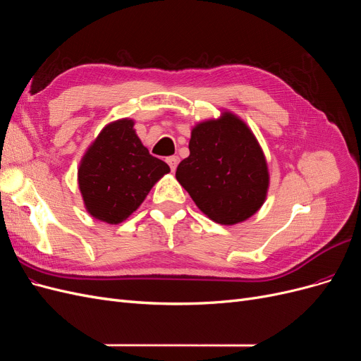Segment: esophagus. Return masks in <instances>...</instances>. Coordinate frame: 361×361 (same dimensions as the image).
Wrapping results in <instances>:
<instances>
[{
	"mask_svg": "<svg viewBox=\"0 0 361 361\" xmlns=\"http://www.w3.org/2000/svg\"><path fill=\"white\" fill-rule=\"evenodd\" d=\"M167 164L170 166V169H171V171H174L176 170V167H178V164H179V158L178 157H169L167 159Z\"/></svg>",
	"mask_w": 361,
	"mask_h": 361,
	"instance_id": "1",
	"label": "esophagus"
}]
</instances>
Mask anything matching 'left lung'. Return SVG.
I'll use <instances>...</instances> for the list:
<instances>
[{
	"instance_id": "8db88e82",
	"label": "left lung",
	"mask_w": 361,
	"mask_h": 361,
	"mask_svg": "<svg viewBox=\"0 0 361 361\" xmlns=\"http://www.w3.org/2000/svg\"><path fill=\"white\" fill-rule=\"evenodd\" d=\"M188 147L176 179L207 218L233 226L260 209L269 188L268 162L241 117L223 110L220 117L195 123Z\"/></svg>"
}]
</instances>
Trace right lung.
I'll return each mask as SVG.
<instances>
[{"mask_svg":"<svg viewBox=\"0 0 361 361\" xmlns=\"http://www.w3.org/2000/svg\"><path fill=\"white\" fill-rule=\"evenodd\" d=\"M134 118L102 128L78 166V187L85 211L106 224H120L145 202L154 185L170 171L152 157L135 133Z\"/></svg>","mask_w":361,"mask_h":361,"instance_id":"1","label":"right lung"}]
</instances>
